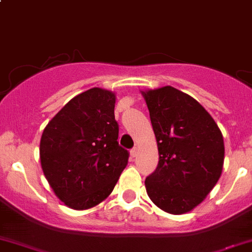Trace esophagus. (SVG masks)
I'll return each instance as SVG.
<instances>
[{"label":"esophagus","mask_w":252,"mask_h":252,"mask_svg":"<svg viewBox=\"0 0 252 252\" xmlns=\"http://www.w3.org/2000/svg\"><path fill=\"white\" fill-rule=\"evenodd\" d=\"M138 151H139V148H138V146H134V148L131 149V151H130L131 156H133V158H135V156L138 155Z\"/></svg>","instance_id":"obj_1"}]
</instances>
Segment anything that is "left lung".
<instances>
[{
  "mask_svg": "<svg viewBox=\"0 0 252 252\" xmlns=\"http://www.w3.org/2000/svg\"><path fill=\"white\" fill-rule=\"evenodd\" d=\"M158 150L145 187L155 206L185 214L204 201L223 171L224 140L211 114L193 97L172 86L141 91Z\"/></svg>",
  "mask_w": 252,
  "mask_h": 252,
  "instance_id": "obj_1",
  "label": "left lung"
}]
</instances>
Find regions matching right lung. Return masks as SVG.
<instances>
[{
	"label": "right lung",
	"mask_w": 252,
	"mask_h": 252,
	"mask_svg": "<svg viewBox=\"0 0 252 252\" xmlns=\"http://www.w3.org/2000/svg\"><path fill=\"white\" fill-rule=\"evenodd\" d=\"M114 106V92L94 87L70 99L44 128L41 168L69 208L85 211L103 202L128 165V151L117 141Z\"/></svg>",
	"instance_id": "obj_1"
}]
</instances>
